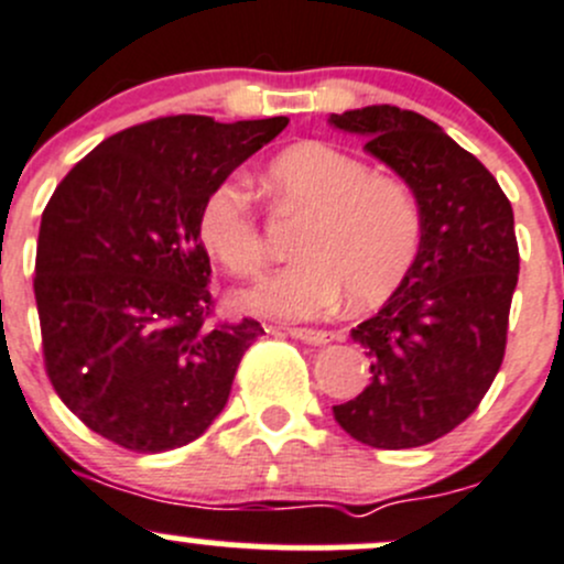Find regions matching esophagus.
<instances>
[{
    "instance_id": "obj_1",
    "label": "esophagus",
    "mask_w": 564,
    "mask_h": 564,
    "mask_svg": "<svg viewBox=\"0 0 564 564\" xmlns=\"http://www.w3.org/2000/svg\"><path fill=\"white\" fill-rule=\"evenodd\" d=\"M289 335L297 337V340H302V343H307V346H324V343L332 340V335H329L327 329H305V327H300V329H289Z\"/></svg>"
}]
</instances>
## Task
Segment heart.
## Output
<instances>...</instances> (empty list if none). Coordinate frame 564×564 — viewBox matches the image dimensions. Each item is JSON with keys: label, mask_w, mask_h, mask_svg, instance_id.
<instances>
[{"label": "heart", "mask_w": 564, "mask_h": 564, "mask_svg": "<svg viewBox=\"0 0 564 564\" xmlns=\"http://www.w3.org/2000/svg\"><path fill=\"white\" fill-rule=\"evenodd\" d=\"M278 205L305 213L294 253L300 262L240 294L248 313L316 318L343 294L351 307H372L397 292L416 262L422 213L402 181L372 175L351 153L327 142L289 148L267 170ZM199 237L229 272L259 275L264 237L242 177L229 175L199 207Z\"/></svg>", "instance_id": "heart-1"}]
</instances>
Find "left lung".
<instances>
[{"label": "left lung", "mask_w": 564, "mask_h": 564, "mask_svg": "<svg viewBox=\"0 0 564 564\" xmlns=\"http://www.w3.org/2000/svg\"><path fill=\"white\" fill-rule=\"evenodd\" d=\"M329 123L361 134L422 213L405 281L351 329L370 357V383L332 413L365 446H426L476 411L502 365L519 281L513 207L495 175L419 112L370 105L332 112Z\"/></svg>", "instance_id": "obj_1"}]
</instances>
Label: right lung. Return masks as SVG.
<instances>
[{
  "mask_svg": "<svg viewBox=\"0 0 564 564\" xmlns=\"http://www.w3.org/2000/svg\"><path fill=\"white\" fill-rule=\"evenodd\" d=\"M289 118L170 116L123 129L56 186L37 237L45 370L88 430L138 454L186 446L216 422L259 322H207V192Z\"/></svg>",
  "mask_w": 564,
  "mask_h": 564,
  "instance_id": "right-lung-1",
  "label": "right lung"
}]
</instances>
